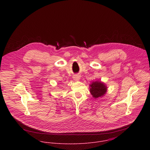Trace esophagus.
Instances as JSON below:
<instances>
[{"instance_id":"esophagus-1","label":"esophagus","mask_w":150,"mask_h":150,"mask_svg":"<svg viewBox=\"0 0 150 150\" xmlns=\"http://www.w3.org/2000/svg\"><path fill=\"white\" fill-rule=\"evenodd\" d=\"M73 79H74V80L78 81V80H79L80 79V76L76 75V76H74L73 77Z\"/></svg>"}]
</instances>
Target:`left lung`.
Wrapping results in <instances>:
<instances>
[{
  "label": "left lung",
  "mask_w": 150,
  "mask_h": 150,
  "mask_svg": "<svg viewBox=\"0 0 150 150\" xmlns=\"http://www.w3.org/2000/svg\"><path fill=\"white\" fill-rule=\"evenodd\" d=\"M107 86L101 81H93L89 84V91L95 99L103 96L107 92Z\"/></svg>",
  "instance_id": "8db88e82"
}]
</instances>
